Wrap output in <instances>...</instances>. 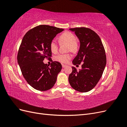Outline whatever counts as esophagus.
Listing matches in <instances>:
<instances>
[{"instance_id": "esophagus-1", "label": "esophagus", "mask_w": 127, "mask_h": 127, "mask_svg": "<svg viewBox=\"0 0 127 127\" xmlns=\"http://www.w3.org/2000/svg\"><path fill=\"white\" fill-rule=\"evenodd\" d=\"M66 66H67V65L64 64H62V67H63V68H65Z\"/></svg>"}]
</instances>
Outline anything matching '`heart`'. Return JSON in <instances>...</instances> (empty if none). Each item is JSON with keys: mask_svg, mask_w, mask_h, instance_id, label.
Wrapping results in <instances>:
<instances>
[{"mask_svg": "<svg viewBox=\"0 0 127 127\" xmlns=\"http://www.w3.org/2000/svg\"><path fill=\"white\" fill-rule=\"evenodd\" d=\"M59 43H67L68 51H70L74 53H76L78 51L79 43L76 40V37L74 34L70 32L65 31L59 36ZM50 48L53 53H56L58 50V45L55 40H52L50 44ZM72 57L70 53H61L55 57V59L61 63H67Z\"/></svg>", "mask_w": 127, "mask_h": 127, "instance_id": "b5f03b06", "label": "heart"}]
</instances>
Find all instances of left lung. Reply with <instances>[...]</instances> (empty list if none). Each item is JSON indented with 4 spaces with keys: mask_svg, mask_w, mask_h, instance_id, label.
<instances>
[{
    "mask_svg": "<svg viewBox=\"0 0 127 127\" xmlns=\"http://www.w3.org/2000/svg\"><path fill=\"white\" fill-rule=\"evenodd\" d=\"M70 30L80 41V48L72 63L82 65L79 71L72 67L68 80L75 90L87 92L96 85L102 76L106 64L105 49L100 37L92 30L85 27Z\"/></svg>",
    "mask_w": 127,
    "mask_h": 127,
    "instance_id": "1",
    "label": "left lung"
}]
</instances>
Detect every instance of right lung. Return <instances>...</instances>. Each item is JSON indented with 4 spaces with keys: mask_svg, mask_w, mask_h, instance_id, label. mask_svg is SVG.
<instances>
[{
    "mask_svg": "<svg viewBox=\"0 0 127 127\" xmlns=\"http://www.w3.org/2000/svg\"><path fill=\"white\" fill-rule=\"evenodd\" d=\"M63 31L56 27L40 25L29 30L23 38L17 62L25 79L34 89L47 91L56 82L57 75L62 69L61 64L52 61L48 66L43 61L51 58L50 42Z\"/></svg>",
    "mask_w": 127,
    "mask_h": 127,
    "instance_id": "add662e5",
    "label": "right lung"
}]
</instances>
